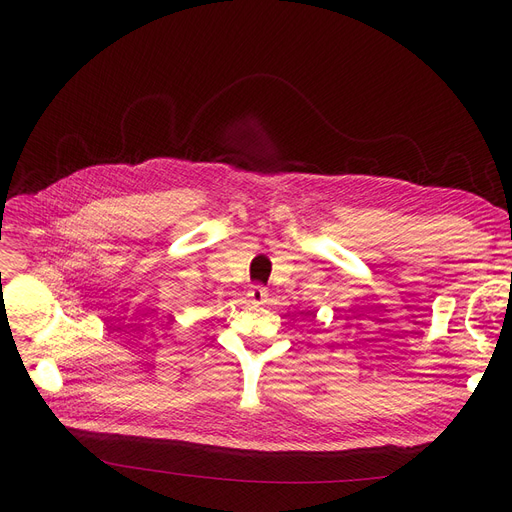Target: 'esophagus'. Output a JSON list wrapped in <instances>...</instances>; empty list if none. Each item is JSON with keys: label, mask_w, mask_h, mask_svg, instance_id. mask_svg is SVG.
<instances>
[{"label": "esophagus", "mask_w": 512, "mask_h": 512, "mask_svg": "<svg viewBox=\"0 0 512 512\" xmlns=\"http://www.w3.org/2000/svg\"><path fill=\"white\" fill-rule=\"evenodd\" d=\"M249 301L253 303H265L267 301V290L263 286H253L249 290Z\"/></svg>", "instance_id": "obj_1"}]
</instances>
